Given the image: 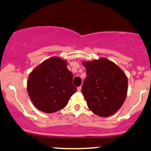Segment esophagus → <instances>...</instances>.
<instances>
[{
    "mask_svg": "<svg viewBox=\"0 0 151 151\" xmlns=\"http://www.w3.org/2000/svg\"><path fill=\"white\" fill-rule=\"evenodd\" d=\"M81 89H82V87L81 86H80V87H78L77 88V90H78V91H81Z\"/></svg>",
    "mask_w": 151,
    "mask_h": 151,
    "instance_id": "1",
    "label": "esophagus"
}]
</instances>
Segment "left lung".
<instances>
[{"instance_id": "left-lung-1", "label": "left lung", "mask_w": 151, "mask_h": 151, "mask_svg": "<svg viewBox=\"0 0 151 151\" xmlns=\"http://www.w3.org/2000/svg\"><path fill=\"white\" fill-rule=\"evenodd\" d=\"M87 77L82 93L89 109L102 117L115 114L124 102L128 79L114 62L105 58L84 61Z\"/></svg>"}]
</instances>
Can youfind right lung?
Listing matches in <instances>:
<instances>
[{
	"label": "right lung",
	"instance_id": "right-lung-1",
	"mask_svg": "<svg viewBox=\"0 0 151 151\" xmlns=\"http://www.w3.org/2000/svg\"><path fill=\"white\" fill-rule=\"evenodd\" d=\"M73 78L66 61L56 56L48 58L30 73L27 83L30 100L44 113L63 109L77 90Z\"/></svg>",
	"mask_w": 151,
	"mask_h": 151
}]
</instances>
